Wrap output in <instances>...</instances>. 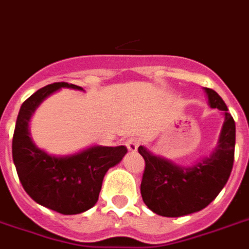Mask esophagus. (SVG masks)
<instances>
[{
  "label": "esophagus",
  "instance_id": "obj_1",
  "mask_svg": "<svg viewBox=\"0 0 249 249\" xmlns=\"http://www.w3.org/2000/svg\"><path fill=\"white\" fill-rule=\"evenodd\" d=\"M125 145H126V148H128L129 152H135V151L138 149L139 141L137 138H130L126 141Z\"/></svg>",
  "mask_w": 249,
  "mask_h": 249
}]
</instances>
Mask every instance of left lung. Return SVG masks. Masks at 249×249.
<instances>
[{
	"mask_svg": "<svg viewBox=\"0 0 249 249\" xmlns=\"http://www.w3.org/2000/svg\"><path fill=\"white\" fill-rule=\"evenodd\" d=\"M203 89L210 107L219 108L224 115L217 145L209 156L192 165H178L139 145L145 161L141 183L143 202L160 216L180 217L207 207L225 187L233 169L235 123L223 98L213 89Z\"/></svg>",
	"mask_w": 249,
	"mask_h": 249,
	"instance_id": "obj_1",
	"label": "left lung"
}]
</instances>
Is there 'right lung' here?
<instances>
[{
    "instance_id": "obj_1",
    "label": "right lung",
    "mask_w": 249,
    "mask_h": 249,
    "mask_svg": "<svg viewBox=\"0 0 249 249\" xmlns=\"http://www.w3.org/2000/svg\"><path fill=\"white\" fill-rule=\"evenodd\" d=\"M62 88L84 92L75 84L53 83L38 89L21 105L14 131L13 160L20 183L32 199L62 215H76L96 205L105 175L128 149L124 145L96 144L56 156L39 148L30 137V119L46 98Z\"/></svg>"
}]
</instances>
